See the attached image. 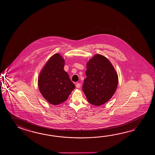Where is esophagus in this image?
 I'll return each mask as SVG.
<instances>
[{"mask_svg": "<svg viewBox=\"0 0 155 155\" xmlns=\"http://www.w3.org/2000/svg\"><path fill=\"white\" fill-rule=\"evenodd\" d=\"M76 87L77 88H79L81 87V84L80 83H77L76 85Z\"/></svg>", "mask_w": 155, "mask_h": 155, "instance_id": "esophagus-1", "label": "esophagus"}]
</instances>
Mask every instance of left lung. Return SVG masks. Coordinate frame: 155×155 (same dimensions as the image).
I'll return each instance as SVG.
<instances>
[{"label": "left lung", "mask_w": 155, "mask_h": 155, "mask_svg": "<svg viewBox=\"0 0 155 155\" xmlns=\"http://www.w3.org/2000/svg\"><path fill=\"white\" fill-rule=\"evenodd\" d=\"M83 90L87 101L95 106L108 102L117 90L118 77L109 59L96 54L86 63Z\"/></svg>", "instance_id": "left-lung-1"}]
</instances>
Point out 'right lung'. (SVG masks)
I'll return each mask as SVG.
<instances>
[{
    "label": "right lung",
    "mask_w": 155,
    "mask_h": 155,
    "mask_svg": "<svg viewBox=\"0 0 155 155\" xmlns=\"http://www.w3.org/2000/svg\"><path fill=\"white\" fill-rule=\"evenodd\" d=\"M64 65L63 57L55 53L46 63L38 77L39 91L47 102L54 105L65 102L75 88L64 70Z\"/></svg>",
    "instance_id": "right-lung-1"
}]
</instances>
